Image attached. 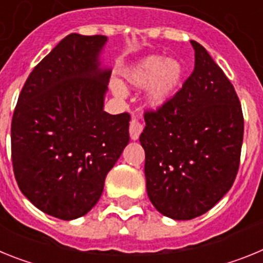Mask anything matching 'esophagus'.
Instances as JSON below:
<instances>
[{
	"label": "esophagus",
	"instance_id": "obj_1",
	"mask_svg": "<svg viewBox=\"0 0 263 263\" xmlns=\"http://www.w3.org/2000/svg\"><path fill=\"white\" fill-rule=\"evenodd\" d=\"M142 130H143L142 124H141L138 120H136V118H132V121H130V127H129L130 138L133 139V141H137V139L139 138V136H141V133H142Z\"/></svg>",
	"mask_w": 263,
	"mask_h": 263
}]
</instances>
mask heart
<instances>
[{"instance_id": "1", "label": "heart", "mask_w": 263, "mask_h": 263, "mask_svg": "<svg viewBox=\"0 0 263 263\" xmlns=\"http://www.w3.org/2000/svg\"><path fill=\"white\" fill-rule=\"evenodd\" d=\"M185 68L183 63L175 58L148 55L137 60L125 71L124 80L133 88H146V101L152 108H162L176 96L184 83ZM113 95L122 97L124 87L118 81H111Z\"/></svg>"}]
</instances>
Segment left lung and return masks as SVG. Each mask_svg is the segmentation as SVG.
Masks as SVG:
<instances>
[{
	"label": "left lung",
	"instance_id": "1",
	"mask_svg": "<svg viewBox=\"0 0 263 263\" xmlns=\"http://www.w3.org/2000/svg\"><path fill=\"white\" fill-rule=\"evenodd\" d=\"M195 68L168 104L145 115L147 196L173 220L204 215L233 185L240 166V100L205 48L191 41Z\"/></svg>",
	"mask_w": 263,
	"mask_h": 263
}]
</instances>
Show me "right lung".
Listing matches in <instances>:
<instances>
[{
    "instance_id": "obj_1",
    "label": "right lung",
    "mask_w": 263,
    "mask_h": 263,
    "mask_svg": "<svg viewBox=\"0 0 263 263\" xmlns=\"http://www.w3.org/2000/svg\"><path fill=\"white\" fill-rule=\"evenodd\" d=\"M108 36L69 34L32 69L11 121V160L22 194L62 220L87 215L129 143L127 113L104 110Z\"/></svg>"
}]
</instances>
